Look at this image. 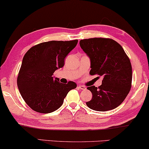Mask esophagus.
Here are the masks:
<instances>
[{
    "label": "esophagus",
    "instance_id": "34e87169",
    "mask_svg": "<svg viewBox=\"0 0 149 149\" xmlns=\"http://www.w3.org/2000/svg\"><path fill=\"white\" fill-rule=\"evenodd\" d=\"M78 88L79 89H81V90H86V86H81V85H79V86H78Z\"/></svg>",
    "mask_w": 149,
    "mask_h": 149
}]
</instances>
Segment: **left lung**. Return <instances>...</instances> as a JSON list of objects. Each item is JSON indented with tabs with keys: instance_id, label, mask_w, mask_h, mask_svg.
Wrapping results in <instances>:
<instances>
[{
	"instance_id": "1",
	"label": "left lung",
	"mask_w": 149,
	"mask_h": 149,
	"mask_svg": "<svg viewBox=\"0 0 149 149\" xmlns=\"http://www.w3.org/2000/svg\"><path fill=\"white\" fill-rule=\"evenodd\" d=\"M79 44L90 59V74L103 77L99 87H88L92 98L86 105L98 111L118 107L128 95L132 82L131 61L124 49L109 38L84 39Z\"/></svg>"
}]
</instances>
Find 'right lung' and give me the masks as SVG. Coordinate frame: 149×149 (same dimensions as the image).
<instances>
[{
  "instance_id": "add662e5",
  "label": "right lung",
  "mask_w": 149,
  "mask_h": 149,
  "mask_svg": "<svg viewBox=\"0 0 149 149\" xmlns=\"http://www.w3.org/2000/svg\"><path fill=\"white\" fill-rule=\"evenodd\" d=\"M78 40L49 41L33 46L23 57L17 84L22 97L35 111L51 113L62 105L73 81L61 84L53 73L64 65V59Z\"/></svg>"
}]
</instances>
